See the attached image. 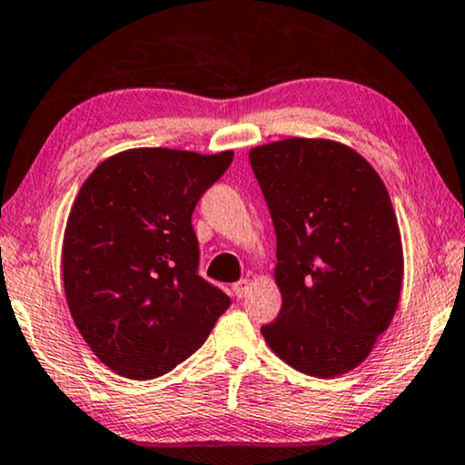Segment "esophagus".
<instances>
[{"label": "esophagus", "mask_w": 465, "mask_h": 465, "mask_svg": "<svg viewBox=\"0 0 465 465\" xmlns=\"http://www.w3.org/2000/svg\"><path fill=\"white\" fill-rule=\"evenodd\" d=\"M249 289H252V281H249V278H242V281L232 284V291H234V295H237V299L247 297Z\"/></svg>", "instance_id": "esophagus-1"}]
</instances>
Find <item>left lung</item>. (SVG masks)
Instances as JSON below:
<instances>
[{"label":"left lung","mask_w":465,"mask_h":465,"mask_svg":"<svg viewBox=\"0 0 465 465\" xmlns=\"http://www.w3.org/2000/svg\"><path fill=\"white\" fill-rule=\"evenodd\" d=\"M276 231L282 307L262 326L299 372L332 378L366 360L399 305L403 252L389 191L351 147L328 139L249 152Z\"/></svg>","instance_id":"8db88e82"}]
</instances>
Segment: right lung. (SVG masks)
Wrapping results in <instances>:
<instances>
[{"label": "right lung", "mask_w": 465, "mask_h": 465, "mask_svg": "<svg viewBox=\"0 0 465 465\" xmlns=\"http://www.w3.org/2000/svg\"><path fill=\"white\" fill-rule=\"evenodd\" d=\"M231 162L232 152L128 149L99 163L78 191L64 232V291L78 332L116 374L170 372L231 305L197 272L191 224Z\"/></svg>", "instance_id": "add662e5"}]
</instances>
